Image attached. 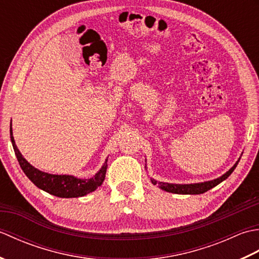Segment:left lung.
Instances as JSON below:
<instances>
[{
    "instance_id": "obj_1",
    "label": "left lung",
    "mask_w": 259,
    "mask_h": 259,
    "mask_svg": "<svg viewBox=\"0 0 259 259\" xmlns=\"http://www.w3.org/2000/svg\"><path fill=\"white\" fill-rule=\"evenodd\" d=\"M240 160V157L237 161L235 162L234 166L230 168L227 172H225L221 177L216 179L209 180V181H203V183H197V184H169V183H162V181H157L156 179L150 178V181L152 185H157L159 188L167 191V192H172V194H178V195H200L210 190L213 187H216L224 180H226L232 172L237 167V164ZM147 169V167H146Z\"/></svg>"
}]
</instances>
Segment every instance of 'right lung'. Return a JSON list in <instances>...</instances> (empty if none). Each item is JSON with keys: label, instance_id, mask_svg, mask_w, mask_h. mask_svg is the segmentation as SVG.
Here are the masks:
<instances>
[{"label": "right lung", "instance_id": "1", "mask_svg": "<svg viewBox=\"0 0 259 259\" xmlns=\"http://www.w3.org/2000/svg\"><path fill=\"white\" fill-rule=\"evenodd\" d=\"M10 137L12 141V146L18 158L20 166L23 170L26 177L29 178L37 188L47 191L48 194L57 196L60 198H78L83 197L90 192L98 189L103 183L106 177L108 168V158L102 164L100 170L91 178H78L72 175H53L38 170L33 167L32 164L22 156V153L15 145L13 130H12V120L10 124Z\"/></svg>", "mask_w": 259, "mask_h": 259}]
</instances>
